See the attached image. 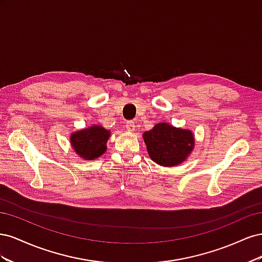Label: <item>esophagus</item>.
<instances>
[{
	"label": "esophagus",
	"instance_id": "34e87169",
	"mask_svg": "<svg viewBox=\"0 0 262 262\" xmlns=\"http://www.w3.org/2000/svg\"><path fill=\"white\" fill-rule=\"evenodd\" d=\"M125 126H126V129H128L129 131H134V129H136V123H134V121H132V120L126 121Z\"/></svg>",
	"mask_w": 262,
	"mask_h": 262
}]
</instances>
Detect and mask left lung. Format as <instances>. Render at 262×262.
Here are the masks:
<instances>
[{
  "label": "left lung",
  "instance_id": "left-lung-1",
  "mask_svg": "<svg viewBox=\"0 0 262 262\" xmlns=\"http://www.w3.org/2000/svg\"><path fill=\"white\" fill-rule=\"evenodd\" d=\"M149 157L163 166H176L191 153L194 140L189 130L173 128L168 123H158L143 134Z\"/></svg>",
  "mask_w": 262,
  "mask_h": 262
}]
</instances>
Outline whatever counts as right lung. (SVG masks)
I'll return each mask as SVG.
<instances>
[{
  "mask_svg": "<svg viewBox=\"0 0 262 262\" xmlns=\"http://www.w3.org/2000/svg\"><path fill=\"white\" fill-rule=\"evenodd\" d=\"M110 132L100 125L77 131L71 136V143L75 152L87 161L99 157L106 150V142Z\"/></svg>",
  "mask_w": 262,
  "mask_h": 262,
  "instance_id": "right-lung-1",
  "label": "right lung"
}]
</instances>
